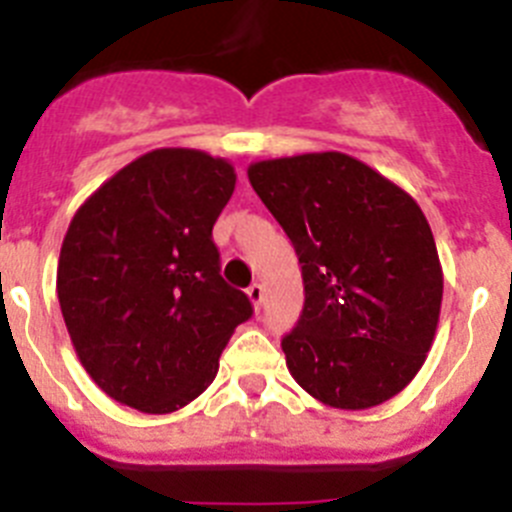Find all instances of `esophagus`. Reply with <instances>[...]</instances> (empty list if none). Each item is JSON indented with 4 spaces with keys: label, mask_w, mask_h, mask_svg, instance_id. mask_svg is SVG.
<instances>
[{
    "label": "esophagus",
    "mask_w": 512,
    "mask_h": 512,
    "mask_svg": "<svg viewBox=\"0 0 512 512\" xmlns=\"http://www.w3.org/2000/svg\"><path fill=\"white\" fill-rule=\"evenodd\" d=\"M246 292H248V300H251V305L256 307V310H259V307H261V302H264V284L253 282L251 287L246 289Z\"/></svg>",
    "instance_id": "esophagus-1"
}]
</instances>
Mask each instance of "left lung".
Listing matches in <instances>:
<instances>
[{
    "instance_id": "1",
    "label": "left lung",
    "mask_w": 512,
    "mask_h": 512,
    "mask_svg": "<svg viewBox=\"0 0 512 512\" xmlns=\"http://www.w3.org/2000/svg\"><path fill=\"white\" fill-rule=\"evenodd\" d=\"M248 182L302 264L305 307L282 338L289 374L341 410L405 390L431 351L443 297L418 202L338 151L259 161Z\"/></svg>"
}]
</instances>
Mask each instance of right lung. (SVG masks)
<instances>
[{
    "mask_svg": "<svg viewBox=\"0 0 512 512\" xmlns=\"http://www.w3.org/2000/svg\"><path fill=\"white\" fill-rule=\"evenodd\" d=\"M235 189L225 158L158 148L76 210L58 302L81 366L112 400L164 415L210 387L251 300L220 277L212 225Z\"/></svg>",
    "mask_w": 512,
    "mask_h": 512,
    "instance_id": "obj_1",
    "label": "right lung"
}]
</instances>
